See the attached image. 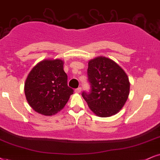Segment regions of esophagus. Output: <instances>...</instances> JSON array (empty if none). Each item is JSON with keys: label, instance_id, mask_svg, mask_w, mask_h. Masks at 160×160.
<instances>
[{"label": "esophagus", "instance_id": "obj_1", "mask_svg": "<svg viewBox=\"0 0 160 160\" xmlns=\"http://www.w3.org/2000/svg\"><path fill=\"white\" fill-rule=\"evenodd\" d=\"M82 91V88H78L77 89L75 90V92H76V93H79Z\"/></svg>", "mask_w": 160, "mask_h": 160}]
</instances>
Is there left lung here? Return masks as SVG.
Segmentation results:
<instances>
[{
	"mask_svg": "<svg viewBox=\"0 0 160 160\" xmlns=\"http://www.w3.org/2000/svg\"><path fill=\"white\" fill-rule=\"evenodd\" d=\"M88 76L90 90L82 96L90 109L100 117L117 113L129 95L130 82L125 71L111 59L99 56L88 62Z\"/></svg>",
	"mask_w": 160,
	"mask_h": 160,
	"instance_id": "left-lung-1",
	"label": "left lung"
}]
</instances>
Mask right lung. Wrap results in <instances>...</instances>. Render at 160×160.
<instances>
[{
  "label": "right lung",
  "mask_w": 160,
  "mask_h": 160,
  "mask_svg": "<svg viewBox=\"0 0 160 160\" xmlns=\"http://www.w3.org/2000/svg\"><path fill=\"white\" fill-rule=\"evenodd\" d=\"M61 59H46L30 71L24 92L30 107L44 116L54 115L62 110L73 90L68 85V75Z\"/></svg>",
  "instance_id": "right-lung-1"
}]
</instances>
